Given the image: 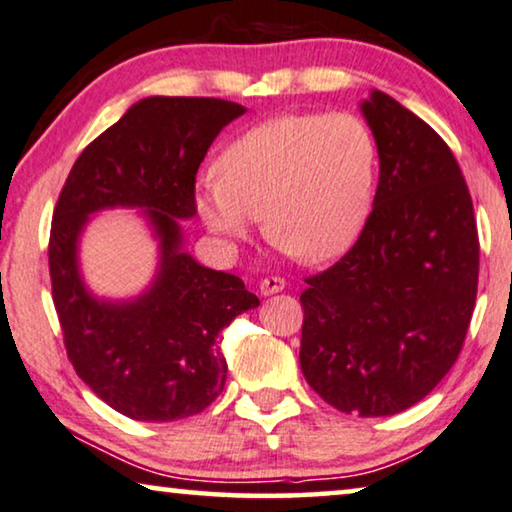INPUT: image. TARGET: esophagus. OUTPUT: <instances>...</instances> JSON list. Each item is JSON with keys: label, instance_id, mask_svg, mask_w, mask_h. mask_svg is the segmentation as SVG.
Here are the masks:
<instances>
[{"label": "esophagus", "instance_id": "34e87169", "mask_svg": "<svg viewBox=\"0 0 512 512\" xmlns=\"http://www.w3.org/2000/svg\"><path fill=\"white\" fill-rule=\"evenodd\" d=\"M285 280L283 278H278V276H269V278H264L262 283H259V292L264 294V297H271V294H278V292H283L285 290Z\"/></svg>", "mask_w": 512, "mask_h": 512}]
</instances>
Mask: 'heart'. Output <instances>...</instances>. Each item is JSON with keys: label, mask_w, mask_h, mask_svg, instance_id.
Returning <instances> with one entry per match:
<instances>
[{"label": "heart", "mask_w": 512, "mask_h": 512, "mask_svg": "<svg viewBox=\"0 0 512 512\" xmlns=\"http://www.w3.org/2000/svg\"><path fill=\"white\" fill-rule=\"evenodd\" d=\"M215 171L197 185V211L213 234L243 241L262 218L269 241L322 264L348 253L369 222L378 143L355 113L280 115L229 143Z\"/></svg>", "instance_id": "obj_1"}]
</instances>
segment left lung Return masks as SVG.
<instances>
[{
	"instance_id": "left-lung-1",
	"label": "left lung",
	"mask_w": 512,
	"mask_h": 512,
	"mask_svg": "<svg viewBox=\"0 0 512 512\" xmlns=\"http://www.w3.org/2000/svg\"><path fill=\"white\" fill-rule=\"evenodd\" d=\"M362 113L380 157L373 211L355 246L306 278L299 364L329 406L383 417L422 401L457 362L480 243L448 143L380 90Z\"/></svg>"
}]
</instances>
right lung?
<instances>
[{
    "label": "right lung",
    "instance_id": "1",
    "mask_svg": "<svg viewBox=\"0 0 512 512\" xmlns=\"http://www.w3.org/2000/svg\"><path fill=\"white\" fill-rule=\"evenodd\" d=\"M241 104L213 97H146L99 134L69 171L53 213L50 283L69 362L113 410L141 422L197 415L227 380L218 334L259 306L241 278L201 266L183 250L181 220L197 215L199 164ZM141 207L161 248L139 298H95L77 266L92 212Z\"/></svg>",
    "mask_w": 512,
    "mask_h": 512
}]
</instances>
